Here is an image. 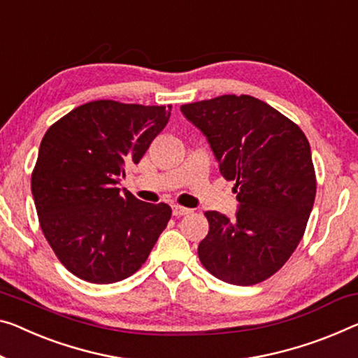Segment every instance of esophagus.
<instances>
[{"label":"esophagus","mask_w":358,"mask_h":358,"mask_svg":"<svg viewBox=\"0 0 358 358\" xmlns=\"http://www.w3.org/2000/svg\"><path fill=\"white\" fill-rule=\"evenodd\" d=\"M190 213H192V210H189V208H184L180 205H173V214L176 217H180V216H184V214H190Z\"/></svg>","instance_id":"esophagus-1"}]
</instances>
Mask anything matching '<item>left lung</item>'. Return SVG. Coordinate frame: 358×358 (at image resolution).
<instances>
[{"label":"left lung","instance_id":"left-lung-1","mask_svg":"<svg viewBox=\"0 0 358 358\" xmlns=\"http://www.w3.org/2000/svg\"><path fill=\"white\" fill-rule=\"evenodd\" d=\"M213 148L240 206L230 221L206 211L198 245L205 268L250 287L283 267L304 235L317 192L310 145L296 123L252 96L225 94L180 106Z\"/></svg>","mask_w":358,"mask_h":358}]
</instances>
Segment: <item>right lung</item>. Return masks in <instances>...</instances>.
<instances>
[{
	"label": "right lung",
	"instance_id": "obj_1",
	"mask_svg": "<svg viewBox=\"0 0 358 358\" xmlns=\"http://www.w3.org/2000/svg\"><path fill=\"white\" fill-rule=\"evenodd\" d=\"M171 106L83 103L43 137L31 194L48 243L65 268L90 283L139 271L171 219L166 203H145L118 184L166 126Z\"/></svg>",
	"mask_w": 358,
	"mask_h": 358
}]
</instances>
